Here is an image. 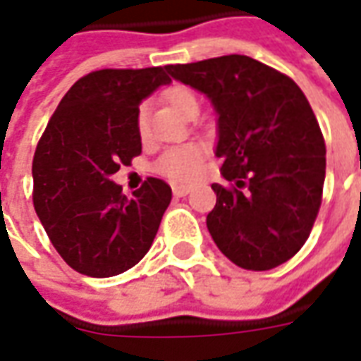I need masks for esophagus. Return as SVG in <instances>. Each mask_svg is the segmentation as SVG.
I'll list each match as a JSON object with an SVG mask.
<instances>
[{
  "instance_id": "obj_1",
  "label": "esophagus",
  "mask_w": 361,
  "mask_h": 361,
  "mask_svg": "<svg viewBox=\"0 0 361 361\" xmlns=\"http://www.w3.org/2000/svg\"><path fill=\"white\" fill-rule=\"evenodd\" d=\"M173 197H185L191 191V185H173Z\"/></svg>"
}]
</instances>
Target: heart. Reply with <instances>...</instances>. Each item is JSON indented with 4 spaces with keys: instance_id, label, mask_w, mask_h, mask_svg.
<instances>
[{
    "instance_id": "obj_1",
    "label": "heart",
    "mask_w": 361,
    "mask_h": 361,
    "mask_svg": "<svg viewBox=\"0 0 361 361\" xmlns=\"http://www.w3.org/2000/svg\"><path fill=\"white\" fill-rule=\"evenodd\" d=\"M162 100L181 118L191 119L199 114V98L185 85L168 87L162 92ZM135 126H137L139 137L145 139L147 137V108L145 106H141L137 111ZM204 157H207V147L203 142H188L181 147H172L160 154L154 164V172L173 181H189L201 172Z\"/></svg>"
}]
</instances>
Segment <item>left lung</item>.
Returning a JSON list of instances; mask_svg holds the SVG:
<instances>
[{
    "label": "left lung",
    "mask_w": 361,
    "mask_h": 361,
    "mask_svg": "<svg viewBox=\"0 0 361 361\" xmlns=\"http://www.w3.org/2000/svg\"><path fill=\"white\" fill-rule=\"evenodd\" d=\"M203 92L219 116L214 154L232 188L212 183L207 228L219 250L247 271H269L302 250L325 183V141L302 89L247 56L166 66Z\"/></svg>",
    "instance_id": "left-lung-1"
}]
</instances>
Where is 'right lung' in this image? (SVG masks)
I'll return each mask as SVG.
<instances>
[{
    "label": "right lung",
    "mask_w": 361,
    "mask_h": 361,
    "mask_svg": "<svg viewBox=\"0 0 361 361\" xmlns=\"http://www.w3.org/2000/svg\"><path fill=\"white\" fill-rule=\"evenodd\" d=\"M168 82L166 67L92 71L67 90L38 141L36 214L56 251L81 274H121L154 242L170 185L149 178L126 197L111 176L141 154L139 104Z\"/></svg>",
    "instance_id": "obj_1"
}]
</instances>
